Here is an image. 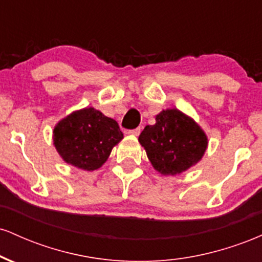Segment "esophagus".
I'll list each match as a JSON object with an SVG mask.
<instances>
[{
  "mask_svg": "<svg viewBox=\"0 0 262 262\" xmlns=\"http://www.w3.org/2000/svg\"><path fill=\"white\" fill-rule=\"evenodd\" d=\"M140 132H141V129H140V127H139V128L132 129V130H128V133H129V134H133V135H139Z\"/></svg>",
  "mask_w": 262,
  "mask_h": 262,
  "instance_id": "1",
  "label": "esophagus"
}]
</instances>
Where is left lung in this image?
I'll return each instance as SVG.
<instances>
[{
	"mask_svg": "<svg viewBox=\"0 0 262 262\" xmlns=\"http://www.w3.org/2000/svg\"><path fill=\"white\" fill-rule=\"evenodd\" d=\"M154 169L162 175H176L201 160L207 149L204 132L179 110L162 111L154 125L139 135Z\"/></svg>",
	"mask_w": 262,
	"mask_h": 262,
	"instance_id": "obj_1",
	"label": "left lung"
}]
</instances>
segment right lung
Listing matches in <instances>:
<instances>
[{
  "label": "right lung",
  "instance_id": "obj_1",
  "mask_svg": "<svg viewBox=\"0 0 262 262\" xmlns=\"http://www.w3.org/2000/svg\"><path fill=\"white\" fill-rule=\"evenodd\" d=\"M122 138L118 123L92 107L71 113L54 128V145L60 156L87 171L101 167Z\"/></svg>",
  "mask_w": 262,
  "mask_h": 262
}]
</instances>
